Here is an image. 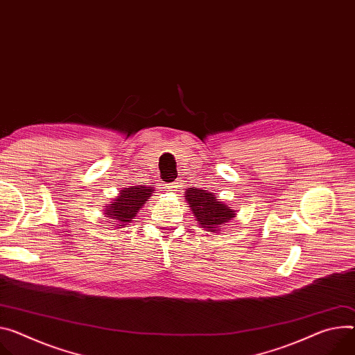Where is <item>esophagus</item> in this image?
Wrapping results in <instances>:
<instances>
[{"mask_svg":"<svg viewBox=\"0 0 355 355\" xmlns=\"http://www.w3.org/2000/svg\"><path fill=\"white\" fill-rule=\"evenodd\" d=\"M177 184H178L177 181H175V182H173V184H168V185H167V189H168V191H175V188L178 187Z\"/></svg>","mask_w":355,"mask_h":355,"instance_id":"1","label":"esophagus"}]
</instances>
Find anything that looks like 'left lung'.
<instances>
[{
  "instance_id": "left-lung-1",
  "label": "left lung",
  "mask_w": 355,
  "mask_h": 355,
  "mask_svg": "<svg viewBox=\"0 0 355 355\" xmlns=\"http://www.w3.org/2000/svg\"><path fill=\"white\" fill-rule=\"evenodd\" d=\"M185 197L197 220L208 232H218L223 223L230 222L236 215L231 207L218 201L212 192L207 189L188 188Z\"/></svg>"
}]
</instances>
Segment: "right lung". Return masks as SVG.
Segmentation results:
<instances>
[{
  "mask_svg": "<svg viewBox=\"0 0 355 355\" xmlns=\"http://www.w3.org/2000/svg\"><path fill=\"white\" fill-rule=\"evenodd\" d=\"M153 188L146 185H136L125 188L120 192V197L113 201L105 211L106 216L109 219H113L112 222H116L121 225H127L130 222L133 216L140 211V208L148 201V197L153 194Z\"/></svg>",
  "mask_w": 355,
  "mask_h": 355,
  "instance_id": "obj_1",
  "label": "right lung"
}]
</instances>
